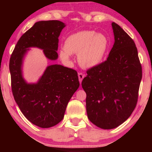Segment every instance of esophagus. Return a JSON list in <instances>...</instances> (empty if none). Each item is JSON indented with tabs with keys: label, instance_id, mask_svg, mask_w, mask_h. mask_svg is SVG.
I'll return each mask as SVG.
<instances>
[{
	"label": "esophagus",
	"instance_id": "esophagus-1",
	"mask_svg": "<svg viewBox=\"0 0 152 152\" xmlns=\"http://www.w3.org/2000/svg\"><path fill=\"white\" fill-rule=\"evenodd\" d=\"M78 77H79V81H80V83L81 84L82 82L83 79L84 77V75L83 73H78Z\"/></svg>",
	"mask_w": 152,
	"mask_h": 152
}]
</instances>
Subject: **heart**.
I'll return each instance as SVG.
<instances>
[{
	"label": "heart",
	"instance_id": "obj_1",
	"mask_svg": "<svg viewBox=\"0 0 152 152\" xmlns=\"http://www.w3.org/2000/svg\"><path fill=\"white\" fill-rule=\"evenodd\" d=\"M104 34L93 30H84L70 34L64 41V48L59 57L66 63L71 61L72 54H77L78 61L83 67L92 68L101 64L109 48Z\"/></svg>",
	"mask_w": 152,
	"mask_h": 152
}]
</instances>
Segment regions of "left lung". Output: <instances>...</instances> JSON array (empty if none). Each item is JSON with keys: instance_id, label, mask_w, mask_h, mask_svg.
<instances>
[{"instance_id": "1", "label": "left lung", "mask_w": 152, "mask_h": 152, "mask_svg": "<svg viewBox=\"0 0 152 152\" xmlns=\"http://www.w3.org/2000/svg\"><path fill=\"white\" fill-rule=\"evenodd\" d=\"M113 46L104 62L88 70L82 82L89 120L103 129L123 123L136 107L142 67L133 39L112 23Z\"/></svg>"}]
</instances>
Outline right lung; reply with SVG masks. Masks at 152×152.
I'll return each instance as SVG.
<instances>
[{
  "label": "right lung",
  "instance_id": "obj_1",
  "mask_svg": "<svg viewBox=\"0 0 152 152\" xmlns=\"http://www.w3.org/2000/svg\"><path fill=\"white\" fill-rule=\"evenodd\" d=\"M65 23L41 20L22 35L10 60L12 90L25 117L34 125L49 128L63 120L66 107L80 86L77 72L59 64L47 66L36 83H28L23 76V63L30 48L43 50L51 61L58 59V42Z\"/></svg>",
  "mask_w": 152,
  "mask_h": 152
}]
</instances>
